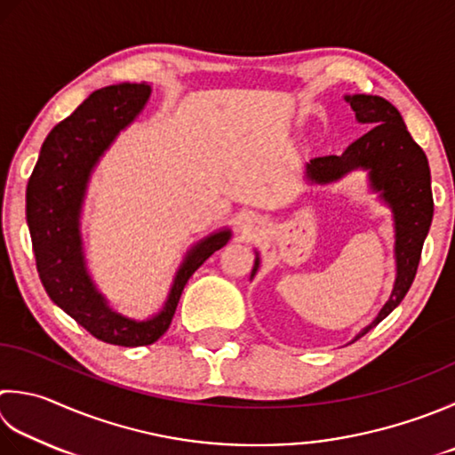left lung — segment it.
I'll use <instances>...</instances> for the list:
<instances>
[{
  "label": "left lung",
  "mask_w": 455,
  "mask_h": 455,
  "mask_svg": "<svg viewBox=\"0 0 455 455\" xmlns=\"http://www.w3.org/2000/svg\"><path fill=\"white\" fill-rule=\"evenodd\" d=\"M357 120L372 126L364 136L347 148L341 156L315 157L307 164L311 181L329 183L341 180L353 169H369V180L380 191L395 212L396 230V282L390 299L380 309L375 322L359 333L363 337L379 325L411 290L418 262L422 256L424 238L430 230L434 199L430 185V165L424 149L412 140L404 120L393 104L380 96L355 94L345 96ZM258 270V258L254 272ZM357 337V339H359Z\"/></svg>",
  "instance_id": "left-lung-1"
}]
</instances>
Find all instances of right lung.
Listing matches in <instances>:
<instances>
[{"instance_id": "obj_1", "label": "right lung", "mask_w": 455, "mask_h": 455, "mask_svg": "<svg viewBox=\"0 0 455 455\" xmlns=\"http://www.w3.org/2000/svg\"><path fill=\"white\" fill-rule=\"evenodd\" d=\"M149 92L144 83L94 91L49 132L27 183V225L44 291L96 339L120 347L156 343L172 325L185 283L230 238L228 230H220L185 256L164 309L148 322L116 314L91 282L78 233L88 177L120 130L144 108Z\"/></svg>"}]
</instances>
